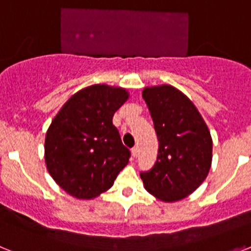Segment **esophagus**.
Listing matches in <instances>:
<instances>
[{
  "mask_svg": "<svg viewBox=\"0 0 251 251\" xmlns=\"http://www.w3.org/2000/svg\"><path fill=\"white\" fill-rule=\"evenodd\" d=\"M132 156L133 157L138 156V147H133L132 148Z\"/></svg>",
  "mask_w": 251,
  "mask_h": 251,
  "instance_id": "1",
  "label": "esophagus"
}]
</instances>
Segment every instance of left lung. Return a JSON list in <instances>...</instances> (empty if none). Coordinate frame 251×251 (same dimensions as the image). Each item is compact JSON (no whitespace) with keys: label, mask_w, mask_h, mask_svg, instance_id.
<instances>
[{"label":"left lung","mask_w":251,"mask_h":251,"mask_svg":"<svg viewBox=\"0 0 251 251\" xmlns=\"http://www.w3.org/2000/svg\"><path fill=\"white\" fill-rule=\"evenodd\" d=\"M142 97L158 138L152 170L141 174L145 188L163 202L182 200L207 177L212 138L202 115L187 95L175 86H147Z\"/></svg>","instance_id":"obj_1"}]
</instances>
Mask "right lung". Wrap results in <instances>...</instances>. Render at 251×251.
<instances>
[{"instance_id":"1","label":"right lung","mask_w":251,"mask_h":251,"mask_svg":"<svg viewBox=\"0 0 251 251\" xmlns=\"http://www.w3.org/2000/svg\"><path fill=\"white\" fill-rule=\"evenodd\" d=\"M129 98L124 88L94 84L68 99L45 137V163L55 182L79 200L108 191L127 166L130 152L122 143L113 115Z\"/></svg>"}]
</instances>
